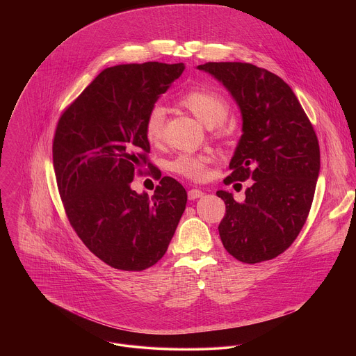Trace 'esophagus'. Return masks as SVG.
Returning <instances> with one entry per match:
<instances>
[{
	"instance_id": "obj_1",
	"label": "esophagus",
	"mask_w": 356,
	"mask_h": 356,
	"mask_svg": "<svg viewBox=\"0 0 356 356\" xmlns=\"http://www.w3.org/2000/svg\"><path fill=\"white\" fill-rule=\"evenodd\" d=\"M202 193L200 188H191V190H188V193H187V195H188V200H195V198H198V197H201Z\"/></svg>"
}]
</instances>
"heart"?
Instances as JSON below:
<instances>
[{
  "label": "heart",
  "instance_id": "obj_1",
  "mask_svg": "<svg viewBox=\"0 0 356 356\" xmlns=\"http://www.w3.org/2000/svg\"><path fill=\"white\" fill-rule=\"evenodd\" d=\"M177 104L191 113L207 127L214 128L221 125L229 113V104L224 95L206 88L194 87L181 92ZM165 129V110L159 106L152 107L145 120V135L149 142L156 143L162 139ZM224 135L225 129L220 128ZM213 158L204 154H181L170 162V170L186 179L200 181L209 176V165Z\"/></svg>",
  "mask_w": 356,
  "mask_h": 356
}]
</instances>
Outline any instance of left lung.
<instances>
[{"mask_svg": "<svg viewBox=\"0 0 356 356\" xmlns=\"http://www.w3.org/2000/svg\"><path fill=\"white\" fill-rule=\"evenodd\" d=\"M220 80L242 113V136L225 184L253 180L245 201L225 202L218 225L224 248L243 264L270 261L297 238L309 217L320 173L316 131L290 86L275 73L241 62L198 66Z\"/></svg>", "mask_w": 356, "mask_h": 356, "instance_id": "left-lung-1", "label": "left lung"}]
</instances>
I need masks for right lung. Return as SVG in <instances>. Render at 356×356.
Segmentation results:
<instances>
[{"label": "right lung", "instance_id": "obj_1", "mask_svg": "<svg viewBox=\"0 0 356 356\" xmlns=\"http://www.w3.org/2000/svg\"><path fill=\"white\" fill-rule=\"evenodd\" d=\"M183 63L118 65L101 72L62 113L54 138V168L70 225L108 266L140 272L166 253L187 193L158 170L155 194L131 188L150 150L145 120L159 95L181 76Z\"/></svg>", "mask_w": 356, "mask_h": 356}]
</instances>
